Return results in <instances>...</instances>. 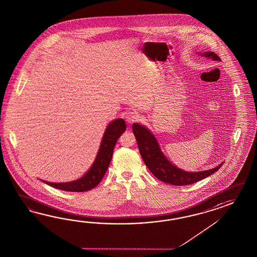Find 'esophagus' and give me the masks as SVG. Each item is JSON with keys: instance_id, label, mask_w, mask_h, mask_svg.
<instances>
[{"instance_id": "34e87169", "label": "esophagus", "mask_w": 257, "mask_h": 257, "mask_svg": "<svg viewBox=\"0 0 257 257\" xmlns=\"http://www.w3.org/2000/svg\"><path fill=\"white\" fill-rule=\"evenodd\" d=\"M138 118L139 117H138V113L135 112V111H130V112L126 113L125 119L128 123L136 122L138 120Z\"/></svg>"}]
</instances>
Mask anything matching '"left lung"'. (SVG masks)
Listing matches in <instances>:
<instances>
[{
  "label": "left lung",
  "instance_id": "obj_1",
  "mask_svg": "<svg viewBox=\"0 0 257 257\" xmlns=\"http://www.w3.org/2000/svg\"><path fill=\"white\" fill-rule=\"evenodd\" d=\"M200 56L211 58L214 61H220L219 57L213 52H205ZM133 132L137 139L139 152L145 164L159 180L164 183L175 186L194 184L209 175H213L223 165V163H221L213 169L194 173L179 169L173 163H170L166 157L164 156L156 138H154L149 129H147V127L140 125L139 123H134Z\"/></svg>",
  "mask_w": 257,
  "mask_h": 257
}]
</instances>
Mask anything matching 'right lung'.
<instances>
[{
    "mask_svg": "<svg viewBox=\"0 0 257 257\" xmlns=\"http://www.w3.org/2000/svg\"><path fill=\"white\" fill-rule=\"evenodd\" d=\"M125 121L123 119H117L111 121L106 127L101 141L100 149L94 160L92 167L87 173L75 181L67 183H52L42 181L53 188L70 192H83L95 188L106 174V170L112 158L113 150L118 138L125 131Z\"/></svg>",
    "mask_w": 257,
    "mask_h": 257,
    "instance_id": "right-lung-1",
    "label": "right lung"
}]
</instances>
